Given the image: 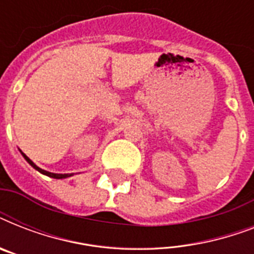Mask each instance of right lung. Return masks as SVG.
Segmentation results:
<instances>
[{"label": "right lung", "instance_id": "1", "mask_svg": "<svg viewBox=\"0 0 254 254\" xmlns=\"http://www.w3.org/2000/svg\"><path fill=\"white\" fill-rule=\"evenodd\" d=\"M22 155H23V157H25V159H26V161H27V162H29L30 165H31V166L34 167V169H35V170H38V171H39V173L45 174V175H47V177L55 178V179H63V178H68V177H71V174H54V173H49V171H46V170H42V169H39V167H38L37 165H35V163H34L33 161H31V159L29 158V157H26V155L23 154V153H22Z\"/></svg>", "mask_w": 254, "mask_h": 254}]
</instances>
